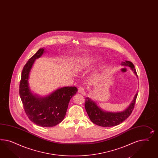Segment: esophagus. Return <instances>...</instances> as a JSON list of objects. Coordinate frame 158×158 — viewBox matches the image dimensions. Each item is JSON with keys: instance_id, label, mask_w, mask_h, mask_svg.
<instances>
[{"instance_id": "esophagus-1", "label": "esophagus", "mask_w": 158, "mask_h": 158, "mask_svg": "<svg viewBox=\"0 0 158 158\" xmlns=\"http://www.w3.org/2000/svg\"><path fill=\"white\" fill-rule=\"evenodd\" d=\"M77 91L79 93H81V94H85V89L82 87H79L77 88Z\"/></svg>"}]
</instances>
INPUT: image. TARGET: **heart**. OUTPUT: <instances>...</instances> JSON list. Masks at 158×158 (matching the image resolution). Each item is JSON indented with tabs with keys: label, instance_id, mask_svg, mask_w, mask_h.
Instances as JSON below:
<instances>
[{
	"label": "heart",
	"instance_id": "obj_1",
	"mask_svg": "<svg viewBox=\"0 0 158 158\" xmlns=\"http://www.w3.org/2000/svg\"><path fill=\"white\" fill-rule=\"evenodd\" d=\"M97 60V59H96V58H87L86 59L83 60V61L81 64V67H86L87 65H88L89 64L94 63Z\"/></svg>",
	"mask_w": 158,
	"mask_h": 158
}]
</instances>
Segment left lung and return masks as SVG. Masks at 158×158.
<instances>
[{"label": "left lung", "instance_id": "obj_1", "mask_svg": "<svg viewBox=\"0 0 158 158\" xmlns=\"http://www.w3.org/2000/svg\"><path fill=\"white\" fill-rule=\"evenodd\" d=\"M122 65L131 67L137 77L136 69L132 62L129 61H125L122 63ZM137 97V93L135 95L134 99L130 104L129 106L122 112L108 113L103 111L96 105L95 103L91 101L89 98H85V106L90 120L94 124L103 127H113L123 123L131 114L135 107Z\"/></svg>", "mask_w": 158, "mask_h": 158}]
</instances>
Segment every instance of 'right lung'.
Returning a JSON list of instances; mask_svg holds the SVG:
<instances>
[{
    "label": "right lung",
    "mask_w": 158,
    "mask_h": 158,
    "mask_svg": "<svg viewBox=\"0 0 158 158\" xmlns=\"http://www.w3.org/2000/svg\"><path fill=\"white\" fill-rule=\"evenodd\" d=\"M44 49H40L26 63L22 71L19 95L26 115L32 121L43 127H52L59 124L66 114L68 103L77 87H64L44 98H39L30 92L28 79L31 68L36 59L43 55Z\"/></svg>",
    "instance_id": "obj_1"
}]
</instances>
